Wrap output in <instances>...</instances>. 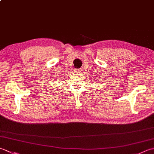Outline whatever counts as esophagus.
I'll return each instance as SVG.
<instances>
[{"mask_svg": "<svg viewBox=\"0 0 154 154\" xmlns=\"http://www.w3.org/2000/svg\"><path fill=\"white\" fill-rule=\"evenodd\" d=\"M73 70L75 72H77V73H79V72L81 71L79 69H73Z\"/></svg>", "mask_w": 154, "mask_h": 154, "instance_id": "1", "label": "esophagus"}]
</instances>
